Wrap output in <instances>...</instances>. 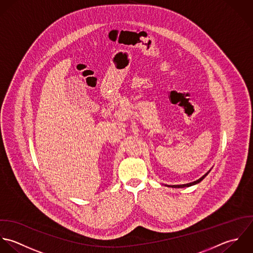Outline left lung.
<instances>
[{
  "label": "left lung",
  "instance_id": "left-lung-1",
  "mask_svg": "<svg viewBox=\"0 0 253 253\" xmlns=\"http://www.w3.org/2000/svg\"><path fill=\"white\" fill-rule=\"evenodd\" d=\"M211 171V169L207 172V173H205L202 177H201L199 180H197V181H195V182H192V183H188V184H183V185H165V186H167V187H170V188H186V187H191V186H194V185H197V184H199L200 182H202V180L208 175V173Z\"/></svg>",
  "mask_w": 253,
  "mask_h": 253
}]
</instances>
